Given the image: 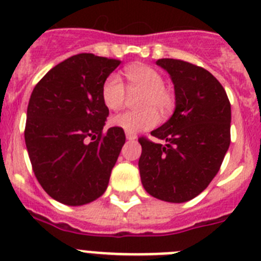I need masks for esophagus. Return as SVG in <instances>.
<instances>
[{"instance_id":"obj_1","label":"esophagus","mask_w":261,"mask_h":261,"mask_svg":"<svg viewBox=\"0 0 261 261\" xmlns=\"http://www.w3.org/2000/svg\"><path fill=\"white\" fill-rule=\"evenodd\" d=\"M125 137H126V140H130V141H132V140H136V138H137V136H136L135 133H128V132H126L125 133Z\"/></svg>"}]
</instances>
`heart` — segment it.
I'll return each mask as SVG.
<instances>
[{"instance_id": "1", "label": "heart", "mask_w": 261, "mask_h": 261, "mask_svg": "<svg viewBox=\"0 0 261 261\" xmlns=\"http://www.w3.org/2000/svg\"><path fill=\"white\" fill-rule=\"evenodd\" d=\"M125 77L132 90L144 91L140 100L141 111H126L111 119L112 125L128 133L151 129L159 123V110L168 114L174 106V98L165 89V80L159 71L147 65H132L125 69ZM125 86L117 74H110L102 86V100L106 107L117 111L125 103Z\"/></svg>"}]
</instances>
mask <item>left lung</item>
Returning a JSON list of instances; mask_svg holds the SVG:
<instances>
[{
    "label": "left lung",
    "instance_id": "obj_1",
    "mask_svg": "<svg viewBox=\"0 0 261 261\" xmlns=\"http://www.w3.org/2000/svg\"><path fill=\"white\" fill-rule=\"evenodd\" d=\"M175 90V111L151 136L141 137L138 168L145 191L167 202L192 200L209 186L230 146L231 107L212 73L187 61L161 59Z\"/></svg>",
    "mask_w": 261,
    "mask_h": 261
}]
</instances>
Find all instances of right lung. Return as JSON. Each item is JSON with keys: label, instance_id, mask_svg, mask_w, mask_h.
Listing matches in <instances>:
<instances>
[{"label": "right lung", "instance_id": "1", "mask_svg": "<svg viewBox=\"0 0 261 261\" xmlns=\"http://www.w3.org/2000/svg\"><path fill=\"white\" fill-rule=\"evenodd\" d=\"M119 65V60L80 53L50 69L32 91L27 151L43 190L61 204H89L107 190L125 135L116 126L103 133L110 111L102 86Z\"/></svg>", "mask_w": 261, "mask_h": 261}]
</instances>
